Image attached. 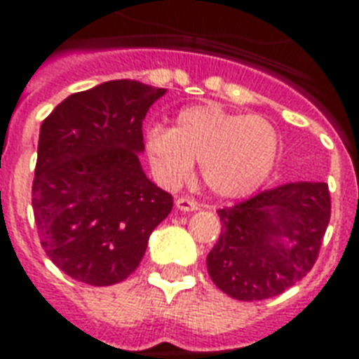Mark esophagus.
Wrapping results in <instances>:
<instances>
[{
	"label": "esophagus",
	"instance_id": "esophagus-1",
	"mask_svg": "<svg viewBox=\"0 0 359 359\" xmlns=\"http://www.w3.org/2000/svg\"><path fill=\"white\" fill-rule=\"evenodd\" d=\"M175 205H177V208L182 210V212H194V210L199 208V203L190 199V197H179V199L175 201Z\"/></svg>",
	"mask_w": 359,
	"mask_h": 359
}]
</instances>
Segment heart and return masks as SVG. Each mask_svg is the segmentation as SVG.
<instances>
[{
  "label": "heart",
  "mask_w": 359,
  "mask_h": 359,
  "mask_svg": "<svg viewBox=\"0 0 359 359\" xmlns=\"http://www.w3.org/2000/svg\"><path fill=\"white\" fill-rule=\"evenodd\" d=\"M145 154L163 186L182 184L201 162L208 190L222 199L257 191L272 175L279 158V135L259 115H242L216 102L180 109L173 128L151 126Z\"/></svg>",
  "instance_id": "obj_1"
}]
</instances>
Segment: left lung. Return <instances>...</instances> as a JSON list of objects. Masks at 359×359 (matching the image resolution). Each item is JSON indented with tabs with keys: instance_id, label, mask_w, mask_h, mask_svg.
I'll return each mask as SVG.
<instances>
[{
	"instance_id": "left-lung-1",
	"label": "left lung",
	"mask_w": 359,
	"mask_h": 359,
	"mask_svg": "<svg viewBox=\"0 0 359 359\" xmlns=\"http://www.w3.org/2000/svg\"><path fill=\"white\" fill-rule=\"evenodd\" d=\"M330 214L326 182H287L219 208L222 233L207 257L208 276L236 300L281 294L317 262Z\"/></svg>"
}]
</instances>
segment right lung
Instances as JSON below:
<instances>
[{"instance_id":"1","label":"right lung","mask_w":359,"mask_h":359,"mask_svg":"<svg viewBox=\"0 0 359 359\" xmlns=\"http://www.w3.org/2000/svg\"><path fill=\"white\" fill-rule=\"evenodd\" d=\"M165 89L114 80L70 95L41 124L31 205L42 250L76 281L121 283L173 197L140 163L141 124Z\"/></svg>"}]
</instances>
